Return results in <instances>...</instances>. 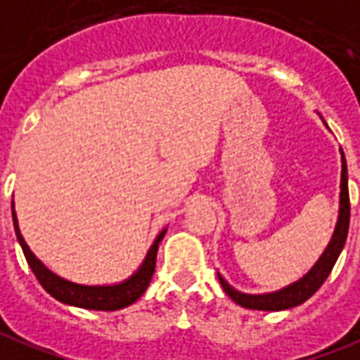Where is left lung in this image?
I'll return each instance as SVG.
<instances>
[{
    "instance_id": "8db88e82",
    "label": "left lung",
    "mask_w": 360,
    "mask_h": 360,
    "mask_svg": "<svg viewBox=\"0 0 360 360\" xmlns=\"http://www.w3.org/2000/svg\"><path fill=\"white\" fill-rule=\"evenodd\" d=\"M342 151V149H340ZM340 214H338V224H335L334 236L328 243V248L324 249V253L320 255V259L314 263V266L305 276L293 282V284L285 285L282 290L272 291V293H259V295H251V293H243V291L234 290L232 285L228 284L224 278L219 274L222 290L226 291L228 297L236 301L240 307L245 309H255V311H285L291 307H297L301 303H305L307 299L313 295L314 291L319 290L320 285L324 284V280L328 274L334 269L338 257L342 253L345 240H347L349 230V190H347V162H345V155L342 151V184H340Z\"/></svg>"
}]
</instances>
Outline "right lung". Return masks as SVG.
Instances as JSON below:
<instances>
[{"instance_id": "1", "label": "right lung", "mask_w": 360, "mask_h": 360, "mask_svg": "<svg viewBox=\"0 0 360 360\" xmlns=\"http://www.w3.org/2000/svg\"><path fill=\"white\" fill-rule=\"evenodd\" d=\"M13 211V224H15V234L17 240L22 248V253L26 257V263L32 269L34 276L38 278V282L41 288L55 297L57 301H61L65 305L80 307V309H90V311H119L124 307L132 305L138 299L143 295V291L148 290L151 276L155 272V261H157V249L159 243L167 234V228L162 230L161 234L157 236L153 241V245L149 248L148 255L143 259V263L132 276L126 278L124 282L112 285H84V284H75L69 282L65 278L57 276L55 272L47 269L46 264L41 263L38 257L34 255L30 248L26 245L25 238L18 230V220L15 214V205L11 203Z\"/></svg>"}]
</instances>
